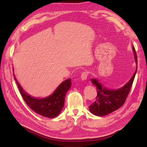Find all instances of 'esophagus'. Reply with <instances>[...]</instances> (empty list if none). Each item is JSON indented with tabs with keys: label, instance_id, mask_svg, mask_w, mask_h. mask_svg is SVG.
<instances>
[{
	"label": "esophagus",
	"instance_id": "esophagus-1",
	"mask_svg": "<svg viewBox=\"0 0 147 147\" xmlns=\"http://www.w3.org/2000/svg\"><path fill=\"white\" fill-rule=\"evenodd\" d=\"M88 72L87 71H84L82 73L81 78H82V80H86L87 79V77H88Z\"/></svg>",
	"mask_w": 147,
	"mask_h": 147
}]
</instances>
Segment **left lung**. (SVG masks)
<instances>
[{"label": "left lung", "instance_id": "8db88e82", "mask_svg": "<svg viewBox=\"0 0 147 147\" xmlns=\"http://www.w3.org/2000/svg\"><path fill=\"white\" fill-rule=\"evenodd\" d=\"M133 51L135 54V62L138 64L136 52L134 47H133ZM136 71L137 67L128 82L118 88L105 86L96 79L92 78L91 81L96 87L97 95L96 100L89 106L91 113L97 116H104L122 107L129 94Z\"/></svg>", "mask_w": 147, "mask_h": 147}]
</instances>
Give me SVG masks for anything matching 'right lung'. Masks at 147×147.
I'll list each match as a JSON object with an SVG mask.
<instances>
[{
  "label": "right lung",
  "instance_id": "obj_1",
  "mask_svg": "<svg viewBox=\"0 0 147 147\" xmlns=\"http://www.w3.org/2000/svg\"><path fill=\"white\" fill-rule=\"evenodd\" d=\"M21 95L26 104L36 113L43 117L54 118L60 114L64 104L65 96L71 85V79H67L59 85L55 92L47 97L38 98L28 95L14 78Z\"/></svg>",
  "mask_w": 147,
  "mask_h": 147
}]
</instances>
